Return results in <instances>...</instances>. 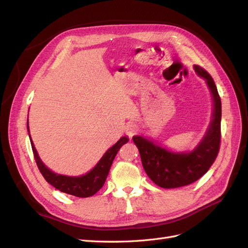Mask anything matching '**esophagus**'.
Listing matches in <instances>:
<instances>
[{
  "instance_id": "esophagus-1",
  "label": "esophagus",
  "mask_w": 248,
  "mask_h": 248,
  "mask_svg": "<svg viewBox=\"0 0 248 248\" xmlns=\"http://www.w3.org/2000/svg\"><path fill=\"white\" fill-rule=\"evenodd\" d=\"M137 131H138V126L134 123L127 124V126L125 127V132L129 138H132L134 134L137 133Z\"/></svg>"
}]
</instances>
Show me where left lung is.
<instances>
[{"label": "left lung", "mask_w": 248, "mask_h": 248, "mask_svg": "<svg viewBox=\"0 0 248 248\" xmlns=\"http://www.w3.org/2000/svg\"><path fill=\"white\" fill-rule=\"evenodd\" d=\"M198 76L206 79L213 98V115L209 128L191 152L174 153L145 138L133 137L142 167L149 178L162 188H177L196 182L204 176L215 161L220 147L221 101L211 76L201 66L194 65Z\"/></svg>", "instance_id": "left-lung-1"}]
</instances>
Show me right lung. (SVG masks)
Instances as JSON below:
<instances>
[{
	"mask_svg": "<svg viewBox=\"0 0 248 248\" xmlns=\"http://www.w3.org/2000/svg\"><path fill=\"white\" fill-rule=\"evenodd\" d=\"M27 127L29 131V122H27ZM29 137L30 140H31V146L37 167H38L44 179L58 190L71 194V196L78 198L92 197L93 194L100 190L101 187L104 185V182H106L109 169L111 167V163L114 161L120 148L128 141V138L127 137L121 138L114 146L108 150L106 154H104L102 156V158L99 160V162L97 163L94 169L90 170L88 174L79 177H69L56 174V172L51 171L49 169H47L46 167V164H44L39 158L38 153H37L34 147L31 136H30V131Z\"/></svg>",
	"mask_w": 248,
	"mask_h": 248,
	"instance_id": "obj_1",
	"label": "right lung"
}]
</instances>
